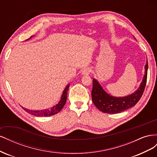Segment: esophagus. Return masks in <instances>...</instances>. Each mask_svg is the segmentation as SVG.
<instances>
[{"label":"esophagus","instance_id":"obj_1","mask_svg":"<svg viewBox=\"0 0 157 157\" xmlns=\"http://www.w3.org/2000/svg\"><path fill=\"white\" fill-rule=\"evenodd\" d=\"M90 72H91V69H89V68H86L82 71V74L84 75H88Z\"/></svg>","mask_w":157,"mask_h":157}]
</instances>
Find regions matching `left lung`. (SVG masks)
Instances as JSON below:
<instances>
[{"instance_id": "left-lung-1", "label": "left lung", "mask_w": 157, "mask_h": 157, "mask_svg": "<svg viewBox=\"0 0 157 157\" xmlns=\"http://www.w3.org/2000/svg\"><path fill=\"white\" fill-rule=\"evenodd\" d=\"M145 75L140 88L134 93L122 98H116L109 95L104 91L97 80L94 78L92 81V98L94 105L101 111L110 114L121 113L134 106L141 98L146 86L148 69L147 61L145 66Z\"/></svg>"}]
</instances>
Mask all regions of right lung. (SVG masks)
<instances>
[{
  "instance_id": "right-lung-1",
  "label": "right lung",
  "mask_w": 157,
  "mask_h": 157,
  "mask_svg": "<svg viewBox=\"0 0 157 157\" xmlns=\"http://www.w3.org/2000/svg\"><path fill=\"white\" fill-rule=\"evenodd\" d=\"M69 85L68 84L66 88H65L64 91L62 94V96H61V100L56 105L54 106L53 107H52L51 109H44V110H41V111H33V110H29L25 107H21L24 110L27 112L28 113L32 114L33 115L36 116V117H49L52 115H54L56 114L59 112L63 106L65 105V104L66 103V101H67V92L69 90Z\"/></svg>"
}]
</instances>
